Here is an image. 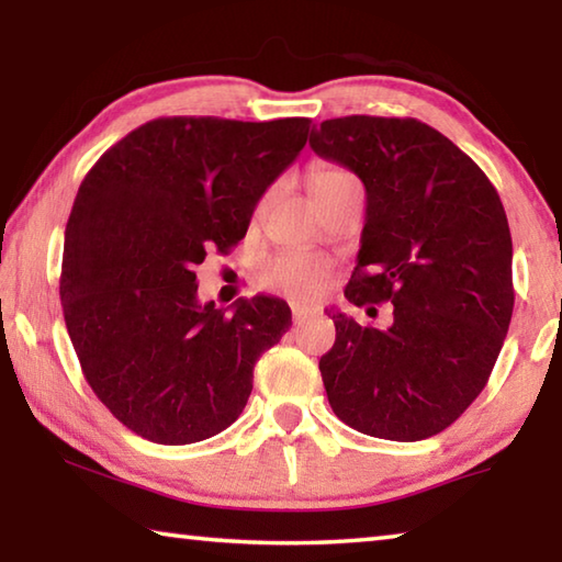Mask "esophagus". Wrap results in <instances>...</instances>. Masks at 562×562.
Returning a JSON list of instances; mask_svg holds the SVG:
<instances>
[{
	"mask_svg": "<svg viewBox=\"0 0 562 562\" xmlns=\"http://www.w3.org/2000/svg\"><path fill=\"white\" fill-rule=\"evenodd\" d=\"M310 317V310L307 307H300V304H292V322L294 325H302L304 319Z\"/></svg>",
	"mask_w": 562,
	"mask_h": 562,
	"instance_id": "1",
	"label": "esophagus"
}]
</instances>
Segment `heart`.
<instances>
[{
    "label": "heart",
    "mask_w": 562,
    "mask_h": 562,
    "mask_svg": "<svg viewBox=\"0 0 562 562\" xmlns=\"http://www.w3.org/2000/svg\"><path fill=\"white\" fill-rule=\"evenodd\" d=\"M345 178L351 176L337 166H317L310 176V188L312 193H315V190L335 186ZM329 278L331 265L325 258H319V255L307 250H282L278 255H272L260 270L262 288L284 292L302 302L315 300L317 294L327 288Z\"/></svg>",
    "instance_id": "1"
}]
</instances>
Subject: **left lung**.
Wrapping results in <instances>:
<instances>
[{"label": "left lung", "instance_id": "left-lung-1", "mask_svg": "<svg viewBox=\"0 0 562 562\" xmlns=\"http://www.w3.org/2000/svg\"><path fill=\"white\" fill-rule=\"evenodd\" d=\"M310 146L367 190L345 297L394 304L386 329L331 315L337 339L319 359L331 412L376 439H429L483 392L510 325L513 243L498 190L416 119H329Z\"/></svg>", "mask_w": 562, "mask_h": 562}]
</instances>
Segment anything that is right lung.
<instances>
[{"label":"right lung","mask_w":562,"mask_h":562,"mask_svg":"<svg viewBox=\"0 0 562 562\" xmlns=\"http://www.w3.org/2000/svg\"><path fill=\"white\" fill-rule=\"evenodd\" d=\"M307 133L310 119H154L83 178L64 233V319L93 394L133 434L183 446L243 414L255 361L292 312L265 294L233 315L201 304L195 265L243 240Z\"/></svg>","instance_id":"right-lung-1"}]
</instances>
